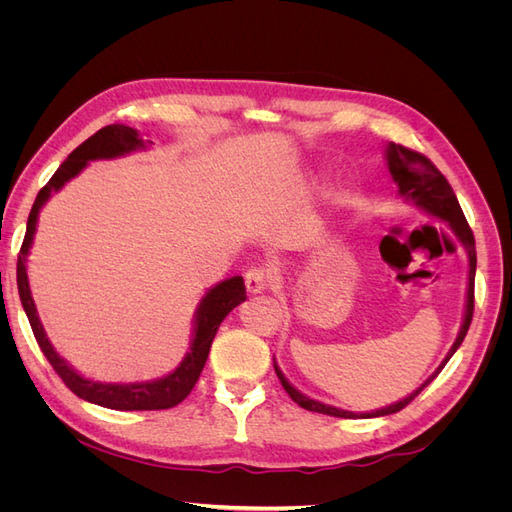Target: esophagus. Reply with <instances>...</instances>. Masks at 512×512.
<instances>
[{
  "mask_svg": "<svg viewBox=\"0 0 512 512\" xmlns=\"http://www.w3.org/2000/svg\"><path fill=\"white\" fill-rule=\"evenodd\" d=\"M271 286V273L265 267H252L245 273V288L250 294L265 292Z\"/></svg>",
  "mask_w": 512,
  "mask_h": 512,
  "instance_id": "1",
  "label": "esophagus"
}]
</instances>
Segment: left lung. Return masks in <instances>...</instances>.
I'll use <instances>...</instances> for the list:
<instances>
[{
	"label": "left lung",
	"instance_id": "obj_1",
	"mask_svg": "<svg viewBox=\"0 0 512 512\" xmlns=\"http://www.w3.org/2000/svg\"><path fill=\"white\" fill-rule=\"evenodd\" d=\"M389 170L393 179L399 185V194L401 196H408L412 198L418 207H423L425 211H429L431 215H436V218L444 220L451 224V228L457 232L459 239L463 241L468 250V262H470V282H468V305H466V320H463V327L457 335V342L453 344L451 352L446 354V359L442 361V365L433 371L431 378H427V382L421 386V389H416L412 395H408L406 399L397 401V404L389 406V408H382L376 412H367V414H354V412H346V410H337L333 406H324L320 401L309 399L305 395H301L297 389H292L288 384V380L282 376V371L275 367V374L280 378L284 391L290 395V399L294 404H299L301 408L309 410V412H320V414H327V416H337V418H374V416H386V414H395L399 410H404L414 397H418L427 384H431V380H436L438 374L442 371V367L448 363V359L455 354V350L461 346L463 337H466L468 329H470V322L474 316V275H476V243H474V235H472V228L466 220V215H463L461 207H459V200L451 188V183L446 181V177L440 173L427 156L423 153H418L414 149H408L404 145H389Z\"/></svg>",
	"mask_w": 512,
	"mask_h": 512
}]
</instances>
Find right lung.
<instances>
[{
	"mask_svg": "<svg viewBox=\"0 0 512 512\" xmlns=\"http://www.w3.org/2000/svg\"><path fill=\"white\" fill-rule=\"evenodd\" d=\"M136 147H143V141L138 138L136 130H132L130 126H123V123H113V126H106L98 130L94 136H89L87 141L76 147L68 156V160L55 170V175L38 192L34 207L29 211L27 232H25V239L17 260V286H19V297H21L23 309L29 318V324H32V331L40 350L44 352L46 361H49L51 367L55 369V374L64 380V384L74 395H79L85 401H91V404H98L111 410H168L181 404V401L192 393L194 384L200 378V371H203L207 363L209 348L213 344L215 333H218L220 322L228 316V312H232V309L247 299L243 277L239 275L232 277V280H226L207 292V297L198 307L192 352H188L185 361L173 371V374L160 378L156 382H143V384H100V382L81 378L72 367H68L64 359H59V354L49 344V339H46L36 314V305L32 299V292H29L27 271H25L27 252L36 232L38 211L44 205V200L51 196V192H57L68 179L79 175L81 168L89 160L115 158V156H121V153L134 151Z\"/></svg>",
	"mask_w": 512,
	"mask_h": 512,
	"instance_id": "obj_1",
	"label": "right lung"
}]
</instances>
